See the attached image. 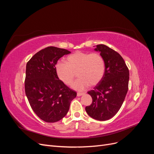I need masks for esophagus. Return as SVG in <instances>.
<instances>
[{"mask_svg": "<svg viewBox=\"0 0 154 154\" xmlns=\"http://www.w3.org/2000/svg\"><path fill=\"white\" fill-rule=\"evenodd\" d=\"M83 94H84V93H82V92H78L77 93V96H82Z\"/></svg>", "mask_w": 154, "mask_h": 154, "instance_id": "esophagus-1", "label": "esophagus"}]
</instances>
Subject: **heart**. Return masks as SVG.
<instances>
[{"label":"heart","instance_id":"1","mask_svg":"<svg viewBox=\"0 0 154 154\" xmlns=\"http://www.w3.org/2000/svg\"><path fill=\"white\" fill-rule=\"evenodd\" d=\"M105 60L98 53L77 51L67 58L66 63L59 61L55 66L58 78L70 85L76 74L79 78L72 84L77 91H83L89 85L94 86L101 82L105 74Z\"/></svg>","mask_w":154,"mask_h":154}]
</instances>
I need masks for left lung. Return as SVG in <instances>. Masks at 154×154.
<instances>
[{
    "mask_svg": "<svg viewBox=\"0 0 154 154\" xmlns=\"http://www.w3.org/2000/svg\"><path fill=\"white\" fill-rule=\"evenodd\" d=\"M105 60V74L94 89L88 92L92 98L85 107L88 115L98 121H105L117 114L125 100L128 88L129 71L118 53L103 44L96 45Z\"/></svg>",
    "mask_w": 154,
    "mask_h": 154,
    "instance_id": "8db88e82",
    "label": "left lung"
}]
</instances>
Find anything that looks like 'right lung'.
Instances as JSON below:
<instances>
[{"label": "right lung", "instance_id": "add662e5", "mask_svg": "<svg viewBox=\"0 0 154 154\" xmlns=\"http://www.w3.org/2000/svg\"><path fill=\"white\" fill-rule=\"evenodd\" d=\"M69 51L48 47L36 53L26 64L25 92L32 110L42 119L54 123L67 114L76 92L59 80L58 60Z\"/></svg>", "mask_w": 154, "mask_h": 154}]
</instances>
